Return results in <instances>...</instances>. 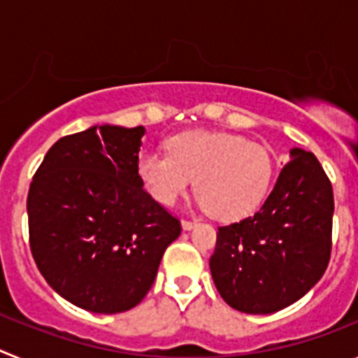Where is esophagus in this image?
I'll return each instance as SVG.
<instances>
[{
    "label": "esophagus",
    "instance_id": "esophagus-1",
    "mask_svg": "<svg viewBox=\"0 0 358 358\" xmlns=\"http://www.w3.org/2000/svg\"><path fill=\"white\" fill-rule=\"evenodd\" d=\"M181 226H182V229H185V231L194 229V227L197 226V220H188V218H185V220L181 222Z\"/></svg>",
    "mask_w": 358,
    "mask_h": 358
}]
</instances>
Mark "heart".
Wrapping results in <instances>:
<instances>
[{
    "label": "heart",
    "instance_id": "heart-1",
    "mask_svg": "<svg viewBox=\"0 0 358 358\" xmlns=\"http://www.w3.org/2000/svg\"><path fill=\"white\" fill-rule=\"evenodd\" d=\"M169 152L148 150L138 159L145 189L163 206H173L192 186L197 204L222 220L249 215L260 206L273 181L267 148L226 132H185L166 143Z\"/></svg>",
    "mask_w": 358,
    "mask_h": 358
}]
</instances>
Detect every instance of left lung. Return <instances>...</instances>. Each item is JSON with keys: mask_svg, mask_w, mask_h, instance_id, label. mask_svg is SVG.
<instances>
[{"mask_svg": "<svg viewBox=\"0 0 358 358\" xmlns=\"http://www.w3.org/2000/svg\"><path fill=\"white\" fill-rule=\"evenodd\" d=\"M334 192L312 152L290 150L262 208L218 227L210 258L224 301L245 314H273L301 299L330 262Z\"/></svg>", "mask_w": 358, "mask_h": 358, "instance_id": "1", "label": "left lung"}]
</instances>
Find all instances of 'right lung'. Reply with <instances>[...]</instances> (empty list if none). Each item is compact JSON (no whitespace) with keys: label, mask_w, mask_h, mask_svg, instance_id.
<instances>
[{"label":"right lung","mask_w":358,"mask_h":358,"mask_svg":"<svg viewBox=\"0 0 358 358\" xmlns=\"http://www.w3.org/2000/svg\"><path fill=\"white\" fill-rule=\"evenodd\" d=\"M145 127L93 125L57 141L28 192L30 249L59 296L94 314L134 308L181 224L138 176Z\"/></svg>","instance_id":"1"}]
</instances>
